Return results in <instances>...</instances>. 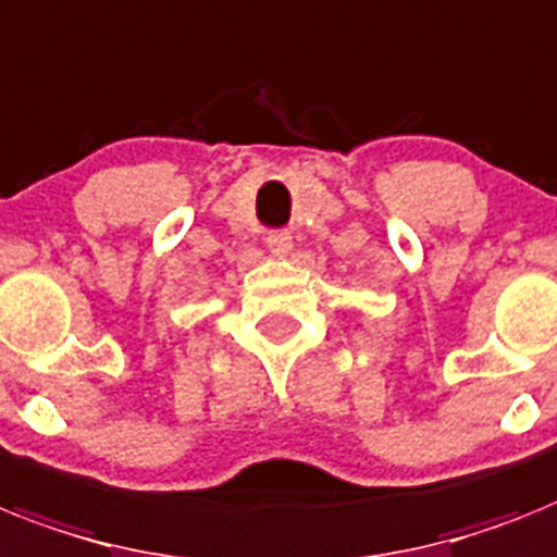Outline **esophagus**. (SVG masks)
Instances as JSON below:
<instances>
[{"label": "esophagus", "mask_w": 557, "mask_h": 557, "mask_svg": "<svg viewBox=\"0 0 557 557\" xmlns=\"http://www.w3.org/2000/svg\"><path fill=\"white\" fill-rule=\"evenodd\" d=\"M268 247L273 256H287L293 250V236L287 230H273V233H268Z\"/></svg>", "instance_id": "1"}]
</instances>
